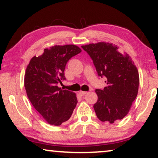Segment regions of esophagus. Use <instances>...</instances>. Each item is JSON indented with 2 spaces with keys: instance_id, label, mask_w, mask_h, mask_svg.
Here are the masks:
<instances>
[{
  "instance_id": "34e87169",
  "label": "esophagus",
  "mask_w": 158,
  "mask_h": 158,
  "mask_svg": "<svg viewBox=\"0 0 158 158\" xmlns=\"http://www.w3.org/2000/svg\"><path fill=\"white\" fill-rule=\"evenodd\" d=\"M79 94L81 95V96H84V95H85L86 94V92H84V91H80L79 92Z\"/></svg>"
}]
</instances>
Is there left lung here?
I'll use <instances>...</instances> for the list:
<instances>
[{"label": "left lung", "instance_id": "obj_1", "mask_svg": "<svg viewBox=\"0 0 158 158\" xmlns=\"http://www.w3.org/2000/svg\"><path fill=\"white\" fill-rule=\"evenodd\" d=\"M81 48L92 59L98 76L106 80L103 89L95 90L98 100L94 109L97 117L111 124L123 119L138 92L139 74L134 62L127 54H122L117 46L110 43L90 44Z\"/></svg>", "mask_w": 158, "mask_h": 158}]
</instances>
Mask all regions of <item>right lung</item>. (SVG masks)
<instances>
[{"label": "right lung", "mask_w": 158, "mask_h": 158, "mask_svg": "<svg viewBox=\"0 0 158 158\" xmlns=\"http://www.w3.org/2000/svg\"><path fill=\"white\" fill-rule=\"evenodd\" d=\"M81 52L75 45L52 46L45 48L41 56L33 57L26 68L24 86L28 98L50 124L65 123L76 107L75 93L57 85L66 80L64 72L69 60Z\"/></svg>", "instance_id": "add662e5"}]
</instances>
